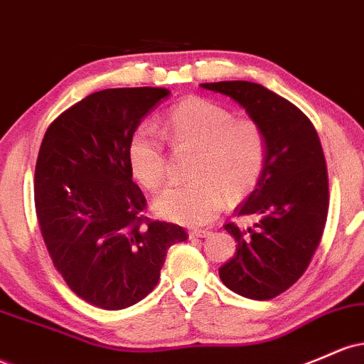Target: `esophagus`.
Wrapping results in <instances>:
<instances>
[{
	"label": "esophagus",
	"mask_w": 364,
	"mask_h": 364,
	"mask_svg": "<svg viewBox=\"0 0 364 364\" xmlns=\"http://www.w3.org/2000/svg\"><path fill=\"white\" fill-rule=\"evenodd\" d=\"M190 238H205L209 237L210 231L209 230H190Z\"/></svg>",
	"instance_id": "1"
}]
</instances>
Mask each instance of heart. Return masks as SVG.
Masks as SVG:
<instances>
[{
  "mask_svg": "<svg viewBox=\"0 0 364 364\" xmlns=\"http://www.w3.org/2000/svg\"><path fill=\"white\" fill-rule=\"evenodd\" d=\"M164 138L176 151H195L191 183L169 186L154 202L161 218L188 226L214 221L231 200L257 188L267 162V141L254 119H235L233 112L213 100L190 97L171 109L162 124ZM127 162L143 188L157 191L166 181L167 159L162 141L149 127L129 139Z\"/></svg>",
  "mask_w": 364,
  "mask_h": 364,
  "instance_id": "b5f03b06",
  "label": "heart"
}]
</instances>
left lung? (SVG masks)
Returning a JSON list of instances; mask_svg holds the SVG:
<instances>
[{
	"label": "left lung",
	"instance_id": "1",
	"mask_svg": "<svg viewBox=\"0 0 364 364\" xmlns=\"http://www.w3.org/2000/svg\"><path fill=\"white\" fill-rule=\"evenodd\" d=\"M230 97L262 127L267 162L257 188L235 210L259 221L225 230L238 242L237 254L219 267L230 290L254 301L285 292L304 274L318 249L328 214V173L313 122L289 100L249 81L200 85Z\"/></svg>",
	"mask_w": 364,
	"mask_h": 364
}]
</instances>
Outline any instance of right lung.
<instances>
[{
	"label": "right lung",
	"mask_w": 364,
	"mask_h": 364,
	"mask_svg": "<svg viewBox=\"0 0 364 364\" xmlns=\"http://www.w3.org/2000/svg\"><path fill=\"white\" fill-rule=\"evenodd\" d=\"M166 87H114L60 114L43 138L34 202L43 240L69 289L91 306L117 311L145 299L161 278L181 226L145 218L127 146Z\"/></svg>",
	"instance_id": "1"
}]
</instances>
